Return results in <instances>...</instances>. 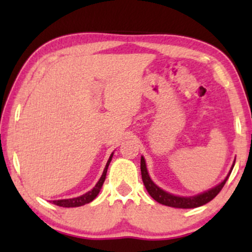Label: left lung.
<instances>
[{
	"label": "left lung",
	"mask_w": 252,
	"mask_h": 252,
	"mask_svg": "<svg viewBox=\"0 0 252 252\" xmlns=\"http://www.w3.org/2000/svg\"><path fill=\"white\" fill-rule=\"evenodd\" d=\"M232 168H231L228 175L225 178V180L220 182L219 185H217L216 187L211 189L206 192L201 193V194L194 195V196H178V195H173L170 193L166 192V190L161 189L160 187L156 186L154 182L152 181L150 176L148 174V170H147L146 167V161H144L143 156H141V174H142V181L146 186V189L148 190V193L150 194L154 200H156L160 204L166 205V206H170V207H176V209H194V207H199L202 206V205L207 204L212 200L213 198H216L217 194L220 192L222 187H224L225 182L230 176L231 172H232Z\"/></svg>",
	"instance_id": "8db88e82"
}]
</instances>
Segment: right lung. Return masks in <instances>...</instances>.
Here are the masks:
<instances>
[{"label": "right lung", "instance_id": "add662e5", "mask_svg": "<svg viewBox=\"0 0 252 252\" xmlns=\"http://www.w3.org/2000/svg\"><path fill=\"white\" fill-rule=\"evenodd\" d=\"M112 155H114V153L110 155L108 162H106L105 168H104L103 174H102V176H100L99 181L97 182L96 186H94V189H92L91 190H89V192L85 193V194L78 196V198L62 199V200H53V204L57 205V206H62V207H78V206H83V205H85V204H89V202H91L92 200H94V199L98 195V193H99L100 189H102L104 181H105L106 172H108V167H109L110 162H111Z\"/></svg>", "mask_w": 252, "mask_h": 252}]
</instances>
